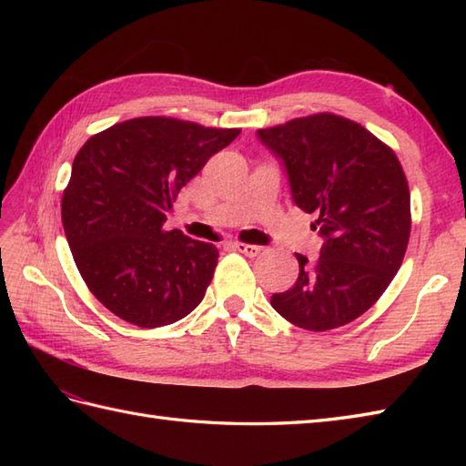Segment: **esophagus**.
Returning <instances> with one entry per match:
<instances>
[{"label": "esophagus", "instance_id": "1", "mask_svg": "<svg viewBox=\"0 0 466 466\" xmlns=\"http://www.w3.org/2000/svg\"><path fill=\"white\" fill-rule=\"evenodd\" d=\"M234 248L238 250L240 254H246V256H250V258H254V256H258L260 254V246H256V244H244V242H234Z\"/></svg>", "mask_w": 466, "mask_h": 466}]
</instances>
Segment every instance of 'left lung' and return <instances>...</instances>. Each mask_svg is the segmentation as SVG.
Returning <instances> with one entry per match:
<instances>
[{
	"label": "left lung",
	"mask_w": 466,
	"mask_h": 466,
	"mask_svg": "<svg viewBox=\"0 0 466 466\" xmlns=\"http://www.w3.org/2000/svg\"><path fill=\"white\" fill-rule=\"evenodd\" d=\"M289 177L294 204L314 214L320 256L296 254L299 280L272 309L304 330L359 319L399 272L410 236V194L399 157L360 124L334 114L256 132Z\"/></svg>",
	"instance_id": "1"
}]
</instances>
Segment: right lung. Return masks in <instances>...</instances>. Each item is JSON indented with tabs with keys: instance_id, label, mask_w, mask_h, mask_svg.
Instances as JSON below:
<instances>
[{
	"instance_id": "add662e5",
	"label": "right lung",
	"mask_w": 466,
	"mask_h": 466,
	"mask_svg": "<svg viewBox=\"0 0 466 466\" xmlns=\"http://www.w3.org/2000/svg\"><path fill=\"white\" fill-rule=\"evenodd\" d=\"M240 130L134 117L92 136L62 198L64 232L87 289L122 320L156 329L202 302L214 244L164 230L177 192Z\"/></svg>"
}]
</instances>
